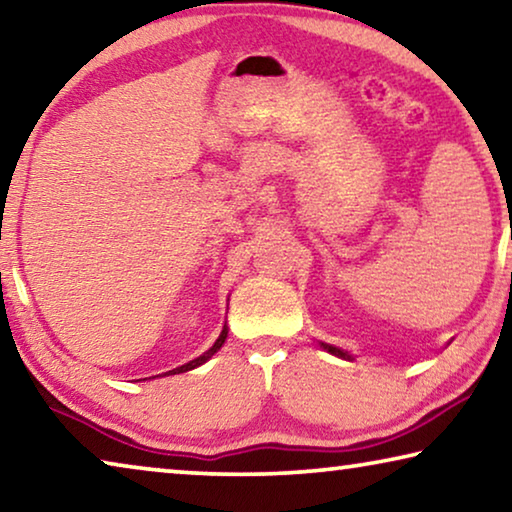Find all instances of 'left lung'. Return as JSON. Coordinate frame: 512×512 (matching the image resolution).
<instances>
[{"label":"left lung","mask_w":512,"mask_h":512,"mask_svg":"<svg viewBox=\"0 0 512 512\" xmlns=\"http://www.w3.org/2000/svg\"><path fill=\"white\" fill-rule=\"evenodd\" d=\"M323 348H326L328 353H332V355H337V358H344V360H353L351 355H348L346 351H342V348H337V346H330V344H321Z\"/></svg>","instance_id":"1"}]
</instances>
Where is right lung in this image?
<instances>
[{
    "label": "right lung",
    "instance_id": "obj_1",
    "mask_svg": "<svg viewBox=\"0 0 512 512\" xmlns=\"http://www.w3.org/2000/svg\"><path fill=\"white\" fill-rule=\"evenodd\" d=\"M225 337H227V326H223V332L221 335H218V339L214 342V346L209 348L207 353H202L200 358H196V360H191V362H186V364H182V367H177V369H173V371H168L170 376H173V373H184V371H191V369H196V367H200V364H205L209 358H212V355L218 351V348H221L223 344H225Z\"/></svg>",
    "mask_w": 512,
    "mask_h": 512
}]
</instances>
